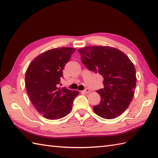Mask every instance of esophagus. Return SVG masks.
Returning <instances> with one entry per match:
<instances>
[{
  "label": "esophagus",
  "mask_w": 158,
  "mask_h": 158,
  "mask_svg": "<svg viewBox=\"0 0 158 158\" xmlns=\"http://www.w3.org/2000/svg\"><path fill=\"white\" fill-rule=\"evenodd\" d=\"M90 91H91V90H90L89 88H86L83 90V93H89V92H90Z\"/></svg>",
  "instance_id": "esophagus-1"
}]
</instances>
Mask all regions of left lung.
Returning <instances> with one entry per match:
<instances>
[{
	"label": "left lung",
	"mask_w": 158,
	"mask_h": 158,
	"mask_svg": "<svg viewBox=\"0 0 158 158\" xmlns=\"http://www.w3.org/2000/svg\"><path fill=\"white\" fill-rule=\"evenodd\" d=\"M81 62L90 71L103 77L104 88L98 92L101 100L93 107L102 118H116L125 111L134 96L136 70L125 53L109 46H89L78 49Z\"/></svg>",
	"instance_id": "8db88e82"
}]
</instances>
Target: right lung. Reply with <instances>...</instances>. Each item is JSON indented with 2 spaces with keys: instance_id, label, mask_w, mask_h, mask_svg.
<instances>
[{
  "instance_id": "1",
  "label": "right lung",
  "mask_w": 158,
  "mask_h": 158,
  "mask_svg": "<svg viewBox=\"0 0 158 158\" xmlns=\"http://www.w3.org/2000/svg\"><path fill=\"white\" fill-rule=\"evenodd\" d=\"M75 48L48 50L32 60L26 72L25 85L33 106L46 119L54 120L66 116L72 109L78 91L58 88L63 69Z\"/></svg>"
}]
</instances>
